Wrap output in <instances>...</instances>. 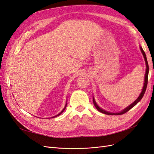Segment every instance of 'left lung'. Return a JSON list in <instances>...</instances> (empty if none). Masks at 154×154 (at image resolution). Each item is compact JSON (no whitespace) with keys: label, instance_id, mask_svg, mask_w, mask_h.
Returning <instances> with one entry per match:
<instances>
[{"label":"left lung","instance_id":"left-lung-1","mask_svg":"<svg viewBox=\"0 0 154 154\" xmlns=\"http://www.w3.org/2000/svg\"><path fill=\"white\" fill-rule=\"evenodd\" d=\"M140 50L141 52H142L143 54V56L144 57V61H145V63H146V72H145V76H144V85H143V89H142V91H141L140 94H139V97L137 98L135 100L131 103V104L130 106H128V107H126V108H124V109L123 110H122L120 112H118V113H111V112H109V111H107L104 109H102V108L100 107H99L96 101H95V99L94 98V97H93V103L94 105L95 106V107L97 108V109L101 112V113H104L106 115H122L124 113H126L127 111H128L130 109H131V108L133 107H134L137 103L139 101H140V100L142 99V98L143 97L144 94V93L145 91H146V87H147V84H148V72H149V67H148V61H147V58H146V54H145V52H144L143 48L141 47V46L140 45Z\"/></svg>","mask_w":154,"mask_h":154}]
</instances>
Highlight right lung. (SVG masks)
<instances>
[{
  "mask_svg": "<svg viewBox=\"0 0 154 154\" xmlns=\"http://www.w3.org/2000/svg\"><path fill=\"white\" fill-rule=\"evenodd\" d=\"M67 102H66V104H65V107H64V108H63V110H62L61 112H60V113H58L57 115H56V116H54V117H51V118H54V117H57V116H59V115H60L62 113H63V112L65 111V108H66V107H67Z\"/></svg>",
  "mask_w": 154,
  "mask_h": 154,
  "instance_id": "right-lung-1",
  "label": "right lung"
}]
</instances>
